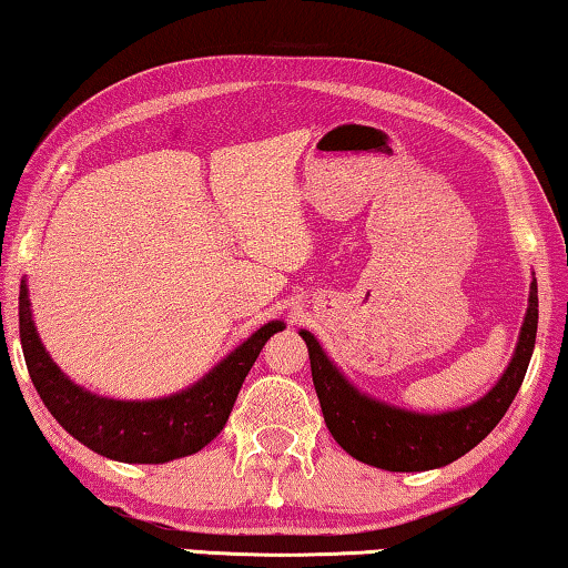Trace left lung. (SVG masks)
<instances>
[{
	"label": "left lung",
	"instance_id": "left-lung-1",
	"mask_svg": "<svg viewBox=\"0 0 568 568\" xmlns=\"http://www.w3.org/2000/svg\"><path fill=\"white\" fill-rule=\"evenodd\" d=\"M538 286L530 282L528 310L516 351L495 386L485 396L449 412H412L365 394L329 361L310 329H300L310 351L312 381L329 434L347 455L388 473H424L467 455L490 434L508 412L536 347Z\"/></svg>",
	"mask_w": 568,
	"mask_h": 568
}]
</instances>
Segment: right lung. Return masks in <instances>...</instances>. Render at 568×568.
<instances>
[{"mask_svg":"<svg viewBox=\"0 0 568 568\" xmlns=\"http://www.w3.org/2000/svg\"><path fill=\"white\" fill-rule=\"evenodd\" d=\"M286 325L272 320L215 363L203 378L178 394L121 400L91 394L52 363L30 310V290L20 284V339L30 378L55 422L95 455L129 465H164L195 455L223 432L239 390L261 347Z\"/></svg>","mask_w":568,"mask_h":568,"instance_id":"add662e5","label":"right lung"}]
</instances>
